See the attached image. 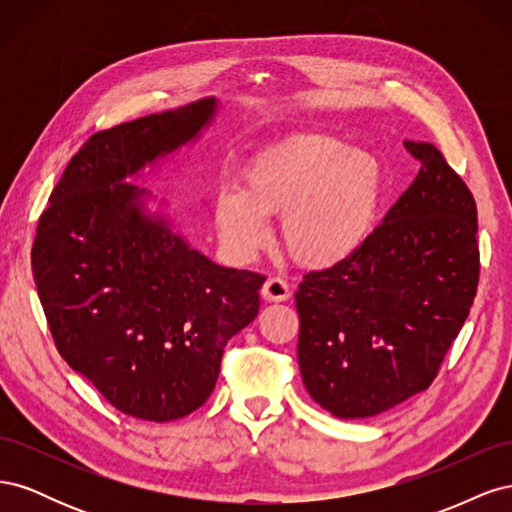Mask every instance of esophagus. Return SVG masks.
<instances>
[{
  "label": "esophagus",
  "mask_w": 512,
  "mask_h": 512,
  "mask_svg": "<svg viewBox=\"0 0 512 512\" xmlns=\"http://www.w3.org/2000/svg\"><path fill=\"white\" fill-rule=\"evenodd\" d=\"M262 297L275 303L286 301L290 299V286L286 280H282V277H269L265 286H262Z\"/></svg>",
  "instance_id": "obj_1"
}]
</instances>
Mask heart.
<instances>
[{"label": "heart", "mask_w": 512, "mask_h": 512, "mask_svg": "<svg viewBox=\"0 0 512 512\" xmlns=\"http://www.w3.org/2000/svg\"><path fill=\"white\" fill-rule=\"evenodd\" d=\"M382 166L367 151L322 134H299L258 151L241 192L215 200V228L228 250L250 258L269 241L267 218L282 219L288 254L327 269L359 252L376 224Z\"/></svg>", "instance_id": "b5f03b06"}]
</instances>
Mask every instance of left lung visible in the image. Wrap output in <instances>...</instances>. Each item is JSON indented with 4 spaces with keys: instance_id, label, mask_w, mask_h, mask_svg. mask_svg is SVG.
Masks as SVG:
<instances>
[{
    "instance_id": "8db88e82",
    "label": "left lung",
    "mask_w": 512,
    "mask_h": 512,
    "mask_svg": "<svg viewBox=\"0 0 512 512\" xmlns=\"http://www.w3.org/2000/svg\"><path fill=\"white\" fill-rule=\"evenodd\" d=\"M416 179L359 252L303 275L297 356L307 393L367 418L429 389L476 297V203L442 151L406 141Z\"/></svg>"
}]
</instances>
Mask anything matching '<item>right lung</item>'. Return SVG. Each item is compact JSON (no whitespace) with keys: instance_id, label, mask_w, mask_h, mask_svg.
Instances as JSON below:
<instances>
[{"instance_id":"obj_1","label":"right lung","mask_w":512,"mask_h":512,"mask_svg":"<svg viewBox=\"0 0 512 512\" xmlns=\"http://www.w3.org/2000/svg\"><path fill=\"white\" fill-rule=\"evenodd\" d=\"M215 100L89 136L38 220L32 271L64 361L119 412L177 421L209 399L232 335L260 309L267 277L190 250L123 179L190 143Z\"/></svg>"}]
</instances>
